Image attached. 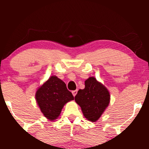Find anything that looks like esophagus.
Segmentation results:
<instances>
[{
    "label": "esophagus",
    "mask_w": 149,
    "mask_h": 149,
    "mask_svg": "<svg viewBox=\"0 0 149 149\" xmlns=\"http://www.w3.org/2000/svg\"><path fill=\"white\" fill-rule=\"evenodd\" d=\"M77 92H78V90H73V91H72V94H73V96H76V94H77Z\"/></svg>",
    "instance_id": "34e87169"
}]
</instances>
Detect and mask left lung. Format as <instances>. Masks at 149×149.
Wrapping results in <instances>:
<instances>
[{
    "label": "left lung",
    "mask_w": 149,
    "mask_h": 149,
    "mask_svg": "<svg viewBox=\"0 0 149 149\" xmlns=\"http://www.w3.org/2000/svg\"><path fill=\"white\" fill-rule=\"evenodd\" d=\"M75 101L88 120L95 122L100 118L110 102L109 92L94 77L85 81V88L79 90Z\"/></svg>",
    "instance_id": "left-lung-1"
}]
</instances>
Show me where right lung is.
<instances>
[{
  "instance_id": "obj_1",
  "label": "right lung",
  "mask_w": 149,
  "mask_h": 149,
  "mask_svg": "<svg viewBox=\"0 0 149 149\" xmlns=\"http://www.w3.org/2000/svg\"><path fill=\"white\" fill-rule=\"evenodd\" d=\"M36 99L45 117L54 120L60 115L64 104L74 99L64 82L57 76H51L38 89Z\"/></svg>"
}]
</instances>
